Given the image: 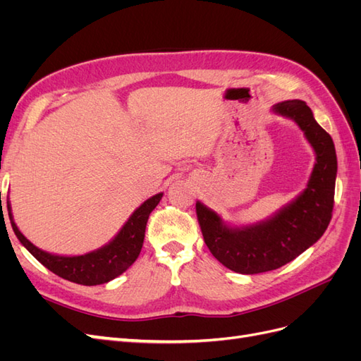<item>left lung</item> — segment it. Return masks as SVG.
Wrapping results in <instances>:
<instances>
[{
  "mask_svg": "<svg viewBox=\"0 0 361 361\" xmlns=\"http://www.w3.org/2000/svg\"><path fill=\"white\" fill-rule=\"evenodd\" d=\"M271 111L297 123L314 152L305 188L265 220L243 226L227 223L204 203H195L207 248L220 264L239 274H259L289 264L318 241L331 220L337 176L333 138L304 101H283Z\"/></svg>",
  "mask_w": 361,
  "mask_h": 361,
  "instance_id": "8db88e82",
  "label": "left lung"
}]
</instances>
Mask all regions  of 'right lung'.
<instances>
[{
    "label": "right lung",
    "mask_w": 361,
    "mask_h": 361,
    "mask_svg": "<svg viewBox=\"0 0 361 361\" xmlns=\"http://www.w3.org/2000/svg\"><path fill=\"white\" fill-rule=\"evenodd\" d=\"M162 199V192L152 195L145 203H141L137 209L130 214L128 221L122 226L117 235L108 241L105 245L96 248L89 253L78 256H64L54 255L48 251L36 247L32 243L20 233L18 228L13 214L12 204L7 199V211L10 224L19 243L23 244L30 253L35 256L43 267H47L54 274L84 286L104 285L118 277L134 264L138 257L141 247L145 241L146 224L150 212L155 209L159 200Z\"/></svg>",
    "instance_id": "obj_1"
}]
</instances>
